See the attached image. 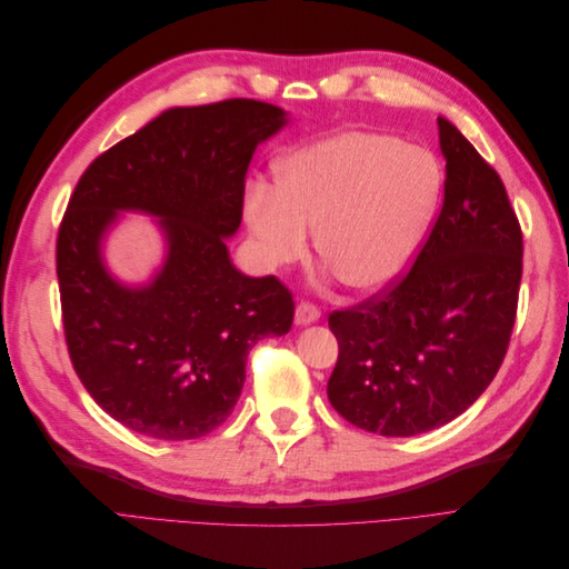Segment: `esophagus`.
Listing matches in <instances>:
<instances>
[{
    "mask_svg": "<svg viewBox=\"0 0 569 569\" xmlns=\"http://www.w3.org/2000/svg\"><path fill=\"white\" fill-rule=\"evenodd\" d=\"M320 318V308L311 301H299L297 311H295V322L297 325H311Z\"/></svg>",
    "mask_w": 569,
    "mask_h": 569,
    "instance_id": "1",
    "label": "esophagus"
}]
</instances>
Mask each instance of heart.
Returning <instances> with one entry per match:
<instances>
[{
	"label": "heart",
	"instance_id": "b5f03b06",
	"mask_svg": "<svg viewBox=\"0 0 569 569\" xmlns=\"http://www.w3.org/2000/svg\"><path fill=\"white\" fill-rule=\"evenodd\" d=\"M432 153L389 134L339 132L278 166V189L256 180L244 209L270 266L303 258L316 230L320 261L358 291L399 280L416 258L441 194Z\"/></svg>",
	"mask_w": 569,
	"mask_h": 569
}]
</instances>
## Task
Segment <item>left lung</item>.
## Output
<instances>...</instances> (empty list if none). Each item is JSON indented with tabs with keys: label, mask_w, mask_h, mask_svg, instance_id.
<instances>
[{
	"label": "left lung",
	"mask_w": 569,
	"mask_h": 569,
	"mask_svg": "<svg viewBox=\"0 0 569 569\" xmlns=\"http://www.w3.org/2000/svg\"><path fill=\"white\" fill-rule=\"evenodd\" d=\"M443 203L412 268L327 322L339 358L327 399L343 420L412 437L468 410L501 368L522 280V228L503 180L437 118Z\"/></svg>",
	"instance_id": "left-lung-1"
}]
</instances>
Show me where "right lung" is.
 Instances as JSON below:
<instances>
[{"label":"right lung","instance_id":"obj_1","mask_svg":"<svg viewBox=\"0 0 569 569\" xmlns=\"http://www.w3.org/2000/svg\"><path fill=\"white\" fill-rule=\"evenodd\" d=\"M287 123L256 99L168 109L97 157L57 237L63 335L84 389L113 420L163 441L199 439L228 420L247 356L295 320L291 291L247 278L226 247L242 222L256 147ZM118 210L162 216L169 256L147 288L116 283L100 237Z\"/></svg>","mask_w":569,"mask_h":569}]
</instances>
